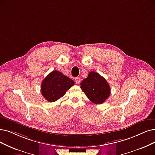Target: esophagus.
Returning a JSON list of instances; mask_svg holds the SVG:
<instances>
[{
    "instance_id": "34e87169",
    "label": "esophagus",
    "mask_w": 155,
    "mask_h": 155,
    "mask_svg": "<svg viewBox=\"0 0 155 155\" xmlns=\"http://www.w3.org/2000/svg\"><path fill=\"white\" fill-rule=\"evenodd\" d=\"M75 81H76V84H79V83H80V81H81V79H80L79 78H75Z\"/></svg>"
}]
</instances>
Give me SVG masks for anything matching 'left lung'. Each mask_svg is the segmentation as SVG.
I'll use <instances>...</instances> for the list:
<instances>
[{
  "mask_svg": "<svg viewBox=\"0 0 155 155\" xmlns=\"http://www.w3.org/2000/svg\"><path fill=\"white\" fill-rule=\"evenodd\" d=\"M80 87L89 100L95 104L104 102L110 94V88L106 79L94 71L89 72Z\"/></svg>",
  "mask_w": 155,
  "mask_h": 155,
  "instance_id": "left-lung-1",
  "label": "left lung"
}]
</instances>
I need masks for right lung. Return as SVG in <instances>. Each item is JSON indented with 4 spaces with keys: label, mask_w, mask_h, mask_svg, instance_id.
<instances>
[{
    "label": "right lung",
    "mask_w": 155,
    "mask_h": 155,
    "mask_svg": "<svg viewBox=\"0 0 155 155\" xmlns=\"http://www.w3.org/2000/svg\"><path fill=\"white\" fill-rule=\"evenodd\" d=\"M74 84L72 79L57 71H52L41 83V94L49 102L57 101Z\"/></svg>",
    "instance_id": "right-lung-1"
}]
</instances>
